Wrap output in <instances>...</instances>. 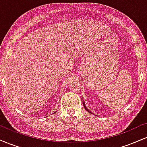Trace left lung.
Listing matches in <instances>:
<instances>
[{
    "mask_svg": "<svg viewBox=\"0 0 147 147\" xmlns=\"http://www.w3.org/2000/svg\"><path fill=\"white\" fill-rule=\"evenodd\" d=\"M84 108H85V109H86V110L87 111H88V112H90V111H88V109H87V108H86V106H85V104H84Z\"/></svg>",
    "mask_w": 147,
    "mask_h": 147,
    "instance_id": "8db88e82",
    "label": "left lung"
}]
</instances>
